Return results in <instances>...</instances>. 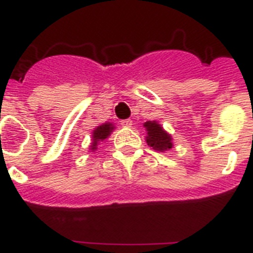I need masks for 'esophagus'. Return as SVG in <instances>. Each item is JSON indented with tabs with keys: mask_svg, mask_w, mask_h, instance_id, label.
Wrapping results in <instances>:
<instances>
[{
	"mask_svg": "<svg viewBox=\"0 0 253 253\" xmlns=\"http://www.w3.org/2000/svg\"><path fill=\"white\" fill-rule=\"evenodd\" d=\"M121 125H122L123 127H131L132 126V121H130V119H125V121L121 122Z\"/></svg>",
	"mask_w": 253,
	"mask_h": 253,
	"instance_id": "esophagus-1",
	"label": "esophagus"
}]
</instances>
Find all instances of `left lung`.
Segmentation results:
<instances>
[{"mask_svg":"<svg viewBox=\"0 0 253 253\" xmlns=\"http://www.w3.org/2000/svg\"><path fill=\"white\" fill-rule=\"evenodd\" d=\"M143 127H144L147 131V144H148L152 150L160 151V152H167V151L172 150V135L169 134V132H167L158 121H147V122H144Z\"/></svg>","mask_w":253,"mask_h":253,"instance_id":"8db88e82","label":"left lung"}]
</instances>
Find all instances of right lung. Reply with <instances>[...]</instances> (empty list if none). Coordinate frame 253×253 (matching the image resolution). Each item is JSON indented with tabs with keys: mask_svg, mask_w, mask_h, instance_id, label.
<instances>
[{
	"mask_svg": "<svg viewBox=\"0 0 253 253\" xmlns=\"http://www.w3.org/2000/svg\"><path fill=\"white\" fill-rule=\"evenodd\" d=\"M115 126L111 122H105L102 125H99L93 130L91 132V143L89 146V151L94 152L97 151V146L99 142H103L105 139H107L111 135V132L114 131Z\"/></svg>",
	"mask_w": 253,
	"mask_h": 253,
	"instance_id": "obj_1",
	"label": "right lung"
}]
</instances>
